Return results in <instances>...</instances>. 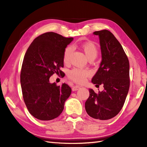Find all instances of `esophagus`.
Segmentation results:
<instances>
[{
  "instance_id": "1",
  "label": "esophagus",
  "mask_w": 147,
  "mask_h": 147,
  "mask_svg": "<svg viewBox=\"0 0 147 147\" xmlns=\"http://www.w3.org/2000/svg\"><path fill=\"white\" fill-rule=\"evenodd\" d=\"M80 88H81L80 86H73V87L72 88V90H73V91H77V90L80 89Z\"/></svg>"
}]
</instances>
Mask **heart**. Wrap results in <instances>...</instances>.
<instances>
[{"mask_svg":"<svg viewBox=\"0 0 147 147\" xmlns=\"http://www.w3.org/2000/svg\"><path fill=\"white\" fill-rule=\"evenodd\" d=\"M81 48L88 59L90 58L95 59L98 53V49H97L96 45L91 41L82 43ZM72 51L73 48L71 47H68L65 49L63 54L64 63L67 64L69 62L70 56ZM89 74L90 72L88 70L74 68L69 71L67 76L71 80L77 82V83H82L86 81V78L89 76Z\"/></svg>","mask_w":147,"mask_h":147,"instance_id":"b5f03b06","label":"heart"}]
</instances>
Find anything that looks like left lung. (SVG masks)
I'll list each match as a JSON object with an SVG mask.
<instances>
[{
	"mask_svg": "<svg viewBox=\"0 0 147 147\" xmlns=\"http://www.w3.org/2000/svg\"><path fill=\"white\" fill-rule=\"evenodd\" d=\"M98 35L102 61L92 79L96 87L104 89L96 94L89 89L85 102L88 114L97 120H109L117 115L123 106L130 86L129 61L123 49L114 35L107 30L93 33Z\"/></svg>",
	"mask_w": 147,
	"mask_h": 147,
	"instance_id": "left-lung-1",
	"label": "left lung"
}]
</instances>
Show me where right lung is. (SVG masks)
Listing matches in <instances>:
<instances>
[{
  "instance_id": "add662e5",
  "label": "right lung",
  "mask_w": 147,
  "mask_h": 147,
  "mask_svg": "<svg viewBox=\"0 0 147 147\" xmlns=\"http://www.w3.org/2000/svg\"><path fill=\"white\" fill-rule=\"evenodd\" d=\"M73 38L55 32L36 37L24 56L20 73L22 94L29 112L41 120H51L61 114L71 93L69 86L50 83L54 73L61 74L63 54Z\"/></svg>"
}]
</instances>
